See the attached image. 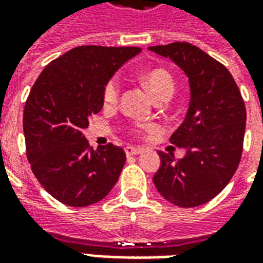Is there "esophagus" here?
<instances>
[{"mask_svg": "<svg viewBox=\"0 0 263 263\" xmlns=\"http://www.w3.org/2000/svg\"><path fill=\"white\" fill-rule=\"evenodd\" d=\"M143 152L142 148H137V146H126L125 154L126 156H134V155H141Z\"/></svg>", "mask_w": 263, "mask_h": 263, "instance_id": "obj_1", "label": "esophagus"}]
</instances>
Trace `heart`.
<instances>
[{"label":"heart","mask_w":263,"mask_h":263,"mask_svg":"<svg viewBox=\"0 0 263 263\" xmlns=\"http://www.w3.org/2000/svg\"><path fill=\"white\" fill-rule=\"evenodd\" d=\"M143 86L148 88V91L152 94L155 100H160V98H169L173 94L175 90V81L166 70L163 69H151L148 70L145 74L142 76ZM120 97V81L117 77L109 79L103 90V100L104 103L112 105L118 101ZM141 129L146 132L156 131V125L149 124V125H143Z\"/></svg>","instance_id":"1"}]
</instances>
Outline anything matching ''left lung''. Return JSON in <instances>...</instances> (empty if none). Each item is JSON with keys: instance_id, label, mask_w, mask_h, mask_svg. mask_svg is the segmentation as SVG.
Listing matches in <instances>:
<instances>
[{"instance_id": "8db88e82", "label": "left lung", "mask_w": 263, "mask_h": 263, "mask_svg": "<svg viewBox=\"0 0 263 263\" xmlns=\"http://www.w3.org/2000/svg\"><path fill=\"white\" fill-rule=\"evenodd\" d=\"M173 60L190 83V104L171 142L186 149L182 159L159 152L154 183L175 205L190 209L214 198L230 183L242 155L247 109L226 66L187 42L151 46Z\"/></svg>"}]
</instances>
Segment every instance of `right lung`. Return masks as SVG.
I'll return each mask as SVG.
<instances>
[{
	"label": "right lung",
	"instance_id": "add662e5",
	"mask_svg": "<svg viewBox=\"0 0 263 263\" xmlns=\"http://www.w3.org/2000/svg\"><path fill=\"white\" fill-rule=\"evenodd\" d=\"M139 48L79 46L52 60L24 109L26 156L37 182L70 207L103 200L118 182L125 152L108 143L92 149L83 135L103 108L105 83Z\"/></svg>",
	"mask_w": 263,
	"mask_h": 263
}]
</instances>
